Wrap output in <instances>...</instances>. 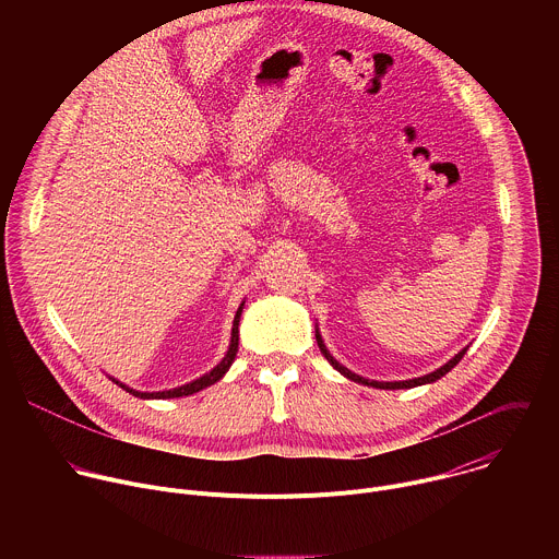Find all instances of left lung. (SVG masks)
Segmentation results:
<instances>
[{
  "mask_svg": "<svg viewBox=\"0 0 559 559\" xmlns=\"http://www.w3.org/2000/svg\"><path fill=\"white\" fill-rule=\"evenodd\" d=\"M316 341H318V347H321V354L330 360V365L336 369V371H341L345 378H349V380H354V382H360V384H367V386H376V389H412V386H420V384H431V382H436V380H440L444 373H449L460 360H462V356L466 354V349H468V345L464 347V349H460L449 362H444L442 367H438L436 371H431V373H427V376H420V378H412V380H393V382H378V380H369V378H362V376H358V373H354V371H349L345 365H341L332 354H330V349L325 347V341H323V336H321V332H318V325H316Z\"/></svg>",
  "mask_w": 559,
  "mask_h": 559,
  "instance_id": "obj_1",
  "label": "left lung"
}]
</instances>
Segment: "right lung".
Here are the masks:
<instances>
[{
	"instance_id": "add662e5",
	"label": "right lung",
	"mask_w": 559,
	"mask_h": 559,
	"mask_svg": "<svg viewBox=\"0 0 559 559\" xmlns=\"http://www.w3.org/2000/svg\"><path fill=\"white\" fill-rule=\"evenodd\" d=\"M243 305H246V300L241 302V307L236 309L234 323H231L229 347H227V352H225L223 360H221V362H218L214 369H210L207 373H203L201 378H197V380H192V382H188V384L175 386V389H166V391H136V389H132V386L123 384L121 380H117V378H112V376H110V380H112L115 384H119L121 389H126L128 393H132V395L141 397V401H166V397H183V395H192V393H197V391H201V389H205V386H210V384L218 382V380H221V378L227 373V369L231 367V362H234V358H236V352H238V323H241Z\"/></svg>"
}]
</instances>
